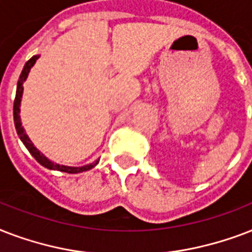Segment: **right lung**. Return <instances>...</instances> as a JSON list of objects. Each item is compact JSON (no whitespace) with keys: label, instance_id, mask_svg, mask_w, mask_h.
<instances>
[{"label":"right lung","instance_id":"right-lung-1","mask_svg":"<svg viewBox=\"0 0 252 252\" xmlns=\"http://www.w3.org/2000/svg\"><path fill=\"white\" fill-rule=\"evenodd\" d=\"M40 58V55H34L31 58L22 69V73L19 76L18 84H17V93H15V99H14V109H13V114H14V125L15 130H17V134H18L19 139L22 140V143L26 146V148L29 150V153L35 158V160L38 161L39 164H42L43 167H46L48 169H52V171H60V172L65 173H80L85 172V171H89L93 167L98 164L99 159L94 160L93 163H89V164L81 165V167H71V165H64V164H58V163H54L48 158H46L43 155L38 148L35 147L34 143L31 142V139L29 138V135L26 134V130L23 128L22 122H21V101H22V94H23V83L26 81L27 76L30 73V69L34 67V64L36 63V60Z\"/></svg>","mask_w":252,"mask_h":252}]
</instances>
